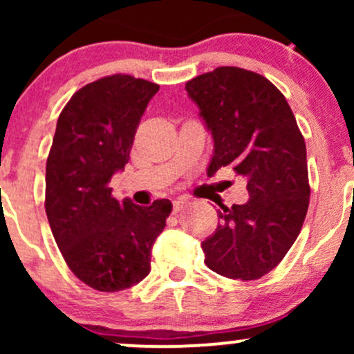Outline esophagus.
Masks as SVG:
<instances>
[{
	"mask_svg": "<svg viewBox=\"0 0 354 354\" xmlns=\"http://www.w3.org/2000/svg\"><path fill=\"white\" fill-rule=\"evenodd\" d=\"M186 203H188V200H186V198H178V200H174L173 201V213L176 214L178 211H180L183 206L186 205Z\"/></svg>",
	"mask_w": 354,
	"mask_h": 354,
	"instance_id": "34e87169",
	"label": "esophagus"
}]
</instances>
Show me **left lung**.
I'll list each match as a JSON object with an SVG mask.
<instances>
[{"label": "left lung", "mask_w": 354, "mask_h": 354, "mask_svg": "<svg viewBox=\"0 0 354 354\" xmlns=\"http://www.w3.org/2000/svg\"><path fill=\"white\" fill-rule=\"evenodd\" d=\"M214 141L213 176L230 166L250 200L218 209V228L201 243L205 263L231 279H258L279 265L310 205L306 145L283 93L254 71L219 66L186 83Z\"/></svg>", "instance_id": "obj_1"}]
</instances>
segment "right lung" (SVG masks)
<instances>
[{
	"label": "right lung",
	"instance_id": "obj_1",
	"mask_svg": "<svg viewBox=\"0 0 354 354\" xmlns=\"http://www.w3.org/2000/svg\"><path fill=\"white\" fill-rule=\"evenodd\" d=\"M156 83L113 75L86 84L56 123L46 161L44 208L70 270L93 290L115 293L151 270V248L171 213L169 200L138 206L111 196L108 183L129 160Z\"/></svg>",
	"mask_w": 354,
	"mask_h": 354
}]
</instances>
